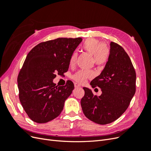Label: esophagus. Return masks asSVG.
<instances>
[{
  "label": "esophagus",
  "instance_id": "34e87169",
  "mask_svg": "<svg viewBox=\"0 0 151 151\" xmlns=\"http://www.w3.org/2000/svg\"><path fill=\"white\" fill-rule=\"evenodd\" d=\"M74 87L76 88H79V87H81V86L79 85L77 83H74Z\"/></svg>",
  "mask_w": 151,
  "mask_h": 151
}]
</instances>
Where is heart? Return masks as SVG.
Instances as JSON below:
<instances>
[{
    "label": "heart",
    "mask_w": 151,
    "mask_h": 151,
    "mask_svg": "<svg viewBox=\"0 0 151 151\" xmlns=\"http://www.w3.org/2000/svg\"><path fill=\"white\" fill-rule=\"evenodd\" d=\"M82 48L84 51L93 55V59L95 65L102 66L106 63L110 54V50L106 44L103 43L101 41L96 38L87 39L82 45ZM77 58V53H74L70 59V64L74 65ZM93 71L79 70L72 76V78L79 84L84 83L88 78L93 77Z\"/></svg>",
    "instance_id": "1"
}]
</instances>
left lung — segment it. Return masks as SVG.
<instances>
[{
    "label": "left lung",
    "mask_w": 151,
    "mask_h": 151,
    "mask_svg": "<svg viewBox=\"0 0 151 151\" xmlns=\"http://www.w3.org/2000/svg\"><path fill=\"white\" fill-rule=\"evenodd\" d=\"M136 73L130 58L120 45L110 43V54L103 70L91 82L101 88L99 96L83 88L81 104L84 115L92 122L106 125L117 120L129 107L135 93Z\"/></svg>",
    "instance_id": "8db88e82"
}]
</instances>
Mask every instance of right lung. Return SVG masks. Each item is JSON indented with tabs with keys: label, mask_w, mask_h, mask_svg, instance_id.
<instances>
[{
	"label": "right lung",
	"mask_w": 151,
	"mask_h": 151,
	"mask_svg": "<svg viewBox=\"0 0 151 151\" xmlns=\"http://www.w3.org/2000/svg\"><path fill=\"white\" fill-rule=\"evenodd\" d=\"M81 38H59L40 43L28 53L17 77L19 98L31 120L44 123L57 118L74 88L68 81L56 86V74L66 72Z\"/></svg>",
	"instance_id": "obj_1"
}]
</instances>
